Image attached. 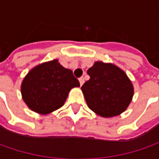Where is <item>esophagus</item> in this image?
Listing matches in <instances>:
<instances>
[{
    "mask_svg": "<svg viewBox=\"0 0 159 159\" xmlns=\"http://www.w3.org/2000/svg\"><path fill=\"white\" fill-rule=\"evenodd\" d=\"M79 81H80V86H82L83 85V83H84V78L83 77H80V79H79Z\"/></svg>",
    "mask_w": 159,
    "mask_h": 159,
    "instance_id": "esophagus-1",
    "label": "esophagus"
}]
</instances>
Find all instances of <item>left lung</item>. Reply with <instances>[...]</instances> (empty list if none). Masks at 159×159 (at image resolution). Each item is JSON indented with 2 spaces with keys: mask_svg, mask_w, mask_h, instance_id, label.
Instances as JSON below:
<instances>
[{
  "mask_svg": "<svg viewBox=\"0 0 159 159\" xmlns=\"http://www.w3.org/2000/svg\"><path fill=\"white\" fill-rule=\"evenodd\" d=\"M88 74L90 79L81 90L89 109L103 118L124 112L134 95L133 84L125 71L112 64L95 62Z\"/></svg>",
  "mask_w": 159,
  "mask_h": 159,
  "instance_id": "1",
  "label": "left lung"
}]
</instances>
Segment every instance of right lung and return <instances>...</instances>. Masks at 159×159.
<instances>
[{
    "instance_id": "right-lung-1",
    "label": "right lung",
    "mask_w": 159,
    "mask_h": 159,
    "mask_svg": "<svg viewBox=\"0 0 159 159\" xmlns=\"http://www.w3.org/2000/svg\"><path fill=\"white\" fill-rule=\"evenodd\" d=\"M80 82L70 69L55 59L35 66L24 78L21 94L32 111L47 115L64 105L70 90Z\"/></svg>"
}]
</instances>
